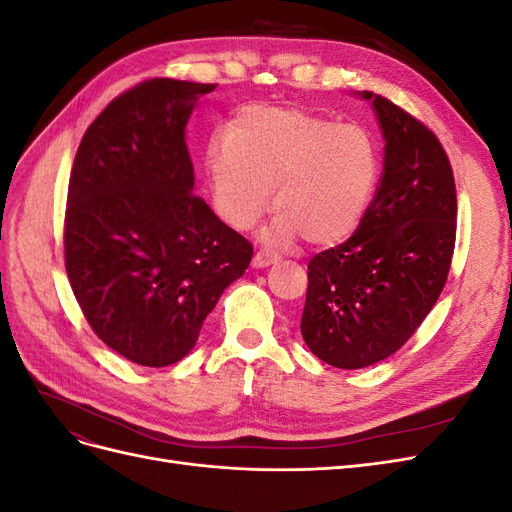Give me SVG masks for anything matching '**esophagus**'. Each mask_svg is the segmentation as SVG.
Listing matches in <instances>:
<instances>
[{"instance_id":"34e87169","label":"esophagus","mask_w":512,"mask_h":512,"mask_svg":"<svg viewBox=\"0 0 512 512\" xmlns=\"http://www.w3.org/2000/svg\"><path fill=\"white\" fill-rule=\"evenodd\" d=\"M275 260H277L275 254H271V252H267V250H260V252H256V256L252 258V267H254V269H265V267H271Z\"/></svg>"}]
</instances>
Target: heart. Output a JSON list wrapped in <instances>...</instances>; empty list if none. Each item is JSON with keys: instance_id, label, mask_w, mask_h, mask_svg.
<instances>
[{"instance_id": "heart-1", "label": "heart", "mask_w": 512, "mask_h": 512, "mask_svg": "<svg viewBox=\"0 0 512 512\" xmlns=\"http://www.w3.org/2000/svg\"><path fill=\"white\" fill-rule=\"evenodd\" d=\"M215 211L232 228L254 226L271 203V245L305 237L335 245L361 224L380 177L376 138L301 108L254 104L215 132L205 147Z\"/></svg>"}]
</instances>
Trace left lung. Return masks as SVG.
Instances as JSON below:
<instances>
[{
  "mask_svg": "<svg viewBox=\"0 0 512 512\" xmlns=\"http://www.w3.org/2000/svg\"><path fill=\"white\" fill-rule=\"evenodd\" d=\"M384 170L354 235L307 265L301 335L320 361L361 369L404 346L436 305L455 250L451 164L431 130L371 91Z\"/></svg>",
  "mask_w": 512,
  "mask_h": 512,
  "instance_id": "obj_1",
  "label": "left lung"
}]
</instances>
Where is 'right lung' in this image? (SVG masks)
<instances>
[{"mask_svg": "<svg viewBox=\"0 0 512 512\" xmlns=\"http://www.w3.org/2000/svg\"><path fill=\"white\" fill-rule=\"evenodd\" d=\"M215 85L153 79L108 104L76 151L66 271L102 342L145 367L181 361L254 247L194 194L185 126Z\"/></svg>", "mask_w": 512, "mask_h": 512, "instance_id": "1", "label": "right lung"}]
</instances>
